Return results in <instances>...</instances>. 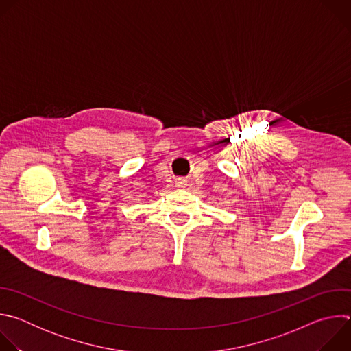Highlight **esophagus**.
<instances>
[{
	"label": "esophagus",
	"mask_w": 351,
	"mask_h": 351,
	"mask_svg": "<svg viewBox=\"0 0 351 351\" xmlns=\"http://www.w3.org/2000/svg\"><path fill=\"white\" fill-rule=\"evenodd\" d=\"M175 186L179 187V189L184 187V186H186V179H183V178H176V179H175Z\"/></svg>",
	"instance_id": "obj_1"
}]
</instances>
